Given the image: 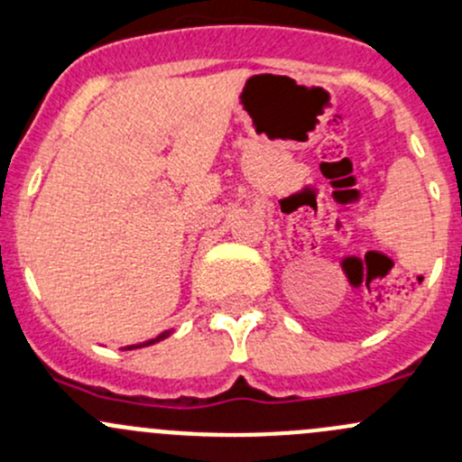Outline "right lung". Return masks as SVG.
<instances>
[{
  "instance_id": "add662e5",
  "label": "right lung",
  "mask_w": 462,
  "mask_h": 462,
  "mask_svg": "<svg viewBox=\"0 0 462 462\" xmlns=\"http://www.w3.org/2000/svg\"><path fill=\"white\" fill-rule=\"evenodd\" d=\"M170 334H172V329H166V332H162V334H159V337L150 338V341L137 343V346H128V347H124V349H139V347H148V346H154V343H159V341H163V338H168Z\"/></svg>"
}]
</instances>
